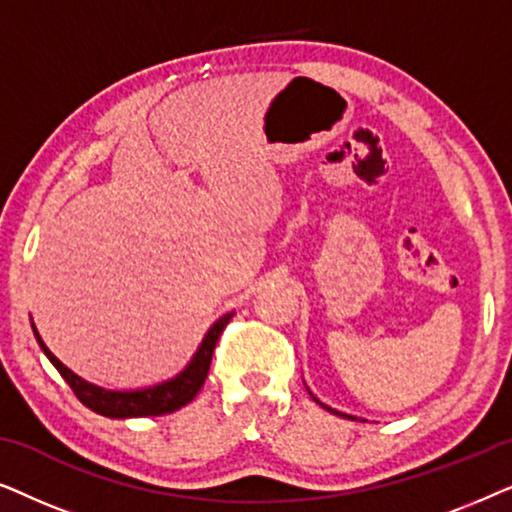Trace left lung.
<instances>
[{
	"label": "left lung",
	"mask_w": 512,
	"mask_h": 512,
	"mask_svg": "<svg viewBox=\"0 0 512 512\" xmlns=\"http://www.w3.org/2000/svg\"><path fill=\"white\" fill-rule=\"evenodd\" d=\"M307 394H310V396H312V401H317V403L321 405V408H324V410H328V412H333V415H338V417H347V419H356V417H352V415H345V412H340V410H333V408H328V405H324V403H321V401H319V398H317V396H314L310 389H307ZM361 422H363V419H361Z\"/></svg>",
	"instance_id": "obj_1"
}]
</instances>
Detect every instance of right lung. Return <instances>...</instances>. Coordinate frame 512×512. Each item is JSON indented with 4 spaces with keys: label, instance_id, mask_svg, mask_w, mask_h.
<instances>
[{
    "label": "right lung",
    "instance_id": "1",
    "mask_svg": "<svg viewBox=\"0 0 512 512\" xmlns=\"http://www.w3.org/2000/svg\"><path fill=\"white\" fill-rule=\"evenodd\" d=\"M235 312H226L223 317H219L209 326V331L202 338L200 347L195 349V354L191 356V361L186 363L184 370L177 373L170 380L153 384V387H144V389H104L97 387V384L83 380L69 370L65 363H62L58 356H55L51 349L46 347V342L41 340V335L37 331L32 321V331L34 338H37L41 352L48 356V361L58 368V373L65 377V382L72 387L76 398L90 408L97 415L102 417H111V419H128V417H158V415H167V412H174L179 408H184L186 403H191L198 391L205 384V377L209 373V363H212V354L216 342H219V335L223 333V328L233 317Z\"/></svg>",
    "mask_w": 512,
    "mask_h": 512
}]
</instances>
